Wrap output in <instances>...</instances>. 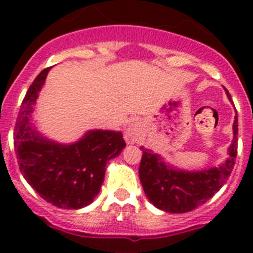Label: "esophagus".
I'll use <instances>...</instances> for the list:
<instances>
[{
	"instance_id": "esophagus-1",
	"label": "esophagus",
	"mask_w": 253,
	"mask_h": 253,
	"mask_svg": "<svg viewBox=\"0 0 253 253\" xmlns=\"http://www.w3.org/2000/svg\"><path fill=\"white\" fill-rule=\"evenodd\" d=\"M124 137L128 143H135L139 139V130L134 125H129L128 128L125 129Z\"/></svg>"
}]
</instances>
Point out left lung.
<instances>
[{"instance_id":"obj_1","label":"left lung","mask_w":253,"mask_h":253,"mask_svg":"<svg viewBox=\"0 0 253 253\" xmlns=\"http://www.w3.org/2000/svg\"><path fill=\"white\" fill-rule=\"evenodd\" d=\"M228 99L231 96L227 92ZM238 119L233 123V140L228 158L218 167L202 171H185L163 161L160 154L140 147L139 178L149 202L167 213H186L207 203L222 189L231 175L237 157Z\"/></svg>"}]
</instances>
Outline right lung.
I'll return each mask as SVG.
<instances>
[{"instance_id": "1", "label": "right lung", "mask_w": 253, "mask_h": 253, "mask_svg": "<svg viewBox=\"0 0 253 253\" xmlns=\"http://www.w3.org/2000/svg\"><path fill=\"white\" fill-rule=\"evenodd\" d=\"M50 68L43 69L22 100L15 126L20 171L45 202L62 209H81L93 202L104 182L106 163L125 147L122 131L88 130L71 144L43 137L31 122L39 91Z\"/></svg>"}]
</instances>
